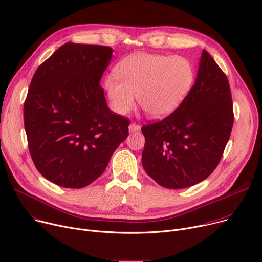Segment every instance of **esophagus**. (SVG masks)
Segmentation results:
<instances>
[{
  "instance_id": "1",
  "label": "esophagus",
  "mask_w": 262,
  "mask_h": 262,
  "mask_svg": "<svg viewBox=\"0 0 262 262\" xmlns=\"http://www.w3.org/2000/svg\"><path fill=\"white\" fill-rule=\"evenodd\" d=\"M141 128V126L139 124H136V123H130L129 126H128V129L130 133H134V132H138L139 129Z\"/></svg>"
}]
</instances>
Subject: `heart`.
Wrapping results in <instances>:
<instances>
[{"label":"heart","mask_w":262,"mask_h":262,"mask_svg":"<svg viewBox=\"0 0 262 262\" xmlns=\"http://www.w3.org/2000/svg\"><path fill=\"white\" fill-rule=\"evenodd\" d=\"M107 77L105 90L113 110L125 115L135 103L152 118L172 113L183 102L194 79L191 63L182 56L138 54L115 69Z\"/></svg>","instance_id":"1"}]
</instances>
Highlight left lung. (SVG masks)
Segmentation results:
<instances>
[{
	"instance_id": "1",
	"label": "left lung",
	"mask_w": 262,
	"mask_h": 262,
	"mask_svg": "<svg viewBox=\"0 0 262 262\" xmlns=\"http://www.w3.org/2000/svg\"><path fill=\"white\" fill-rule=\"evenodd\" d=\"M233 122L228 78L204 50L195 82L179 107L163 120L142 126V165L162 187L199 184L219 165Z\"/></svg>"
}]
</instances>
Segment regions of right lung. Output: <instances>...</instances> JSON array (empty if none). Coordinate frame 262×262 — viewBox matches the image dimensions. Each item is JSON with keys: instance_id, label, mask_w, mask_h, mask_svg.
<instances>
[{"instance_id": "1", "label": "right lung", "mask_w": 262, "mask_h": 262, "mask_svg": "<svg viewBox=\"0 0 262 262\" xmlns=\"http://www.w3.org/2000/svg\"><path fill=\"white\" fill-rule=\"evenodd\" d=\"M113 49L67 42L35 71L24 103L28 147L39 173L64 188L90 185L128 136L99 84Z\"/></svg>"}]
</instances>
